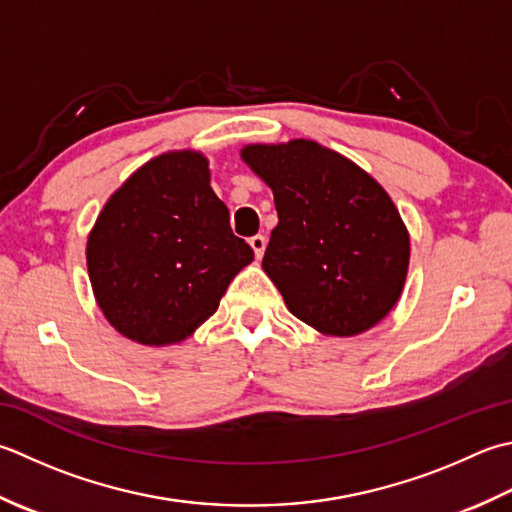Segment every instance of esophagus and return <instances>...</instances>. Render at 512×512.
<instances>
[{
	"label": "esophagus",
	"mask_w": 512,
	"mask_h": 512,
	"mask_svg": "<svg viewBox=\"0 0 512 512\" xmlns=\"http://www.w3.org/2000/svg\"><path fill=\"white\" fill-rule=\"evenodd\" d=\"M250 246H253V250H255V255H257V257H262V255H264V250H266V237H264V235H255V237H250Z\"/></svg>",
	"instance_id": "obj_1"
}]
</instances>
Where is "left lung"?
I'll use <instances>...</instances> for the list:
<instances>
[{
  "instance_id": "8db88e82",
  "label": "left lung",
  "mask_w": 512,
  "mask_h": 512,
  "mask_svg": "<svg viewBox=\"0 0 512 512\" xmlns=\"http://www.w3.org/2000/svg\"><path fill=\"white\" fill-rule=\"evenodd\" d=\"M242 159L275 195L279 222L262 266L290 313L333 337L382 322L410 259L408 230L386 190L310 139L250 144Z\"/></svg>"
}]
</instances>
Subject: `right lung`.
<instances>
[{
	"instance_id": "right-lung-1",
	"label": "right lung",
	"mask_w": 512,
	"mask_h": 512,
	"mask_svg": "<svg viewBox=\"0 0 512 512\" xmlns=\"http://www.w3.org/2000/svg\"><path fill=\"white\" fill-rule=\"evenodd\" d=\"M253 257L230 230L208 159L195 150H173L135 170L110 195L86 244L104 317L144 346L193 335Z\"/></svg>"
}]
</instances>
